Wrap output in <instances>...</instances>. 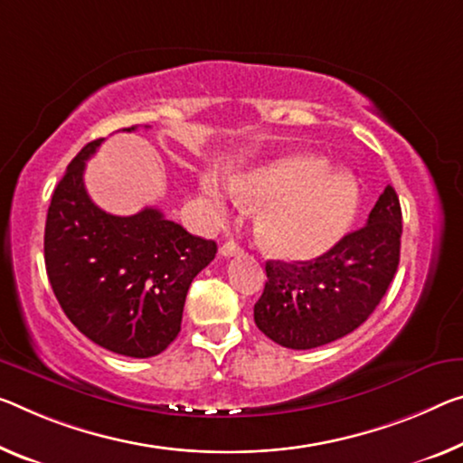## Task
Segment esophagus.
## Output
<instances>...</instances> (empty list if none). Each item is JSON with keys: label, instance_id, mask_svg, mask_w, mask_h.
I'll list each match as a JSON object with an SVG mask.
<instances>
[{"label": "esophagus", "instance_id": "esophagus-1", "mask_svg": "<svg viewBox=\"0 0 463 463\" xmlns=\"http://www.w3.org/2000/svg\"><path fill=\"white\" fill-rule=\"evenodd\" d=\"M219 254H222L223 259H230V256L241 254V246L236 244V241H225V244L222 246V250H219Z\"/></svg>", "mask_w": 463, "mask_h": 463}]
</instances>
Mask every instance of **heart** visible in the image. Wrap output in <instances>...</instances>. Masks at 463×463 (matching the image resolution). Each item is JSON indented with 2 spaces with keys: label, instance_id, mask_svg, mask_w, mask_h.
I'll return each instance as SVG.
<instances>
[{
  "label": "heart",
  "instance_id": "1",
  "mask_svg": "<svg viewBox=\"0 0 463 463\" xmlns=\"http://www.w3.org/2000/svg\"><path fill=\"white\" fill-rule=\"evenodd\" d=\"M233 194L262 203L256 213V238L283 260H308L337 244L358 207V182L350 172L329 169L315 153H291L232 177ZM204 192L215 204L222 194L213 180Z\"/></svg>",
  "mask_w": 463,
  "mask_h": 463
}]
</instances>
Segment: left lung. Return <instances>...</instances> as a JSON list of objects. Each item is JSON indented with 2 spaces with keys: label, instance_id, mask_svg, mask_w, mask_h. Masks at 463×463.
I'll list each match as a JSON object with an SVG mask.
<instances>
[{
  "label": "left lung",
  "instance_id": "obj_1",
  "mask_svg": "<svg viewBox=\"0 0 463 463\" xmlns=\"http://www.w3.org/2000/svg\"><path fill=\"white\" fill-rule=\"evenodd\" d=\"M402 207L387 186L366 223L315 260H267L254 323L275 344L312 350L347 335L373 315L400 265Z\"/></svg>",
  "mask_w": 463,
  "mask_h": 463
}]
</instances>
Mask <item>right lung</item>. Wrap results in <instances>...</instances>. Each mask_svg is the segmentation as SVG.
<instances>
[{"label":"right lung","mask_w":463,"mask_h":463,"mask_svg":"<svg viewBox=\"0 0 463 463\" xmlns=\"http://www.w3.org/2000/svg\"><path fill=\"white\" fill-rule=\"evenodd\" d=\"M101 142L76 155L53 192L45 223L47 277L82 335L113 354L151 358L180 333L190 283L215 259L217 244L192 236L159 209L130 217L99 209L82 175Z\"/></svg>","instance_id":"right-lung-1"}]
</instances>
